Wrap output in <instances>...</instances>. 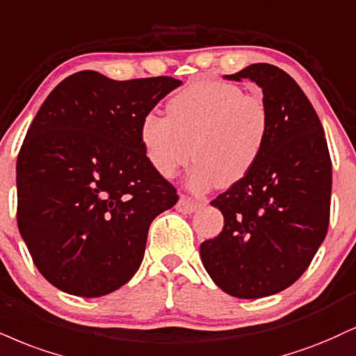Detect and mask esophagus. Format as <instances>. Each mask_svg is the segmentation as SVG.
Segmentation results:
<instances>
[{
  "label": "esophagus",
  "instance_id": "1",
  "mask_svg": "<svg viewBox=\"0 0 356 356\" xmlns=\"http://www.w3.org/2000/svg\"><path fill=\"white\" fill-rule=\"evenodd\" d=\"M197 207H199V204L194 202V200H191L189 197H186V195H182L181 199H179L177 205H175V209H177V211L182 212V213L195 212Z\"/></svg>",
  "mask_w": 356,
  "mask_h": 356
}]
</instances>
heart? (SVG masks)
<instances>
[{
  "mask_svg": "<svg viewBox=\"0 0 356 356\" xmlns=\"http://www.w3.org/2000/svg\"><path fill=\"white\" fill-rule=\"evenodd\" d=\"M270 129V109L262 96L202 79L175 94L167 115L145 114L139 137L145 159L162 177H172L194 154L189 186L200 192L247 177L267 147Z\"/></svg>",
  "mask_w": 356,
  "mask_h": 356,
  "instance_id": "1",
  "label": "heart"
}]
</instances>
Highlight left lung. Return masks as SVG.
<instances>
[{
  "label": "left lung",
  "instance_id": "left-lung-1",
  "mask_svg": "<svg viewBox=\"0 0 356 356\" xmlns=\"http://www.w3.org/2000/svg\"><path fill=\"white\" fill-rule=\"evenodd\" d=\"M224 78L262 88L272 129L252 172L211 202L224 229L200 243V259L225 293L262 298L297 282L322 245L332 161L314 106L284 70L257 63Z\"/></svg>",
  "mask_w": 356,
  "mask_h": 356
}]
</instances>
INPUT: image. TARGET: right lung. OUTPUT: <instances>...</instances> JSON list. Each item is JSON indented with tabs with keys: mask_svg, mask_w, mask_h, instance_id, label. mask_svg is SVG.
<instances>
[{
	"mask_svg": "<svg viewBox=\"0 0 356 356\" xmlns=\"http://www.w3.org/2000/svg\"><path fill=\"white\" fill-rule=\"evenodd\" d=\"M181 84L81 71L42 102L16 162L18 227L56 289L102 297L140 267L149 225L179 195L145 159L139 127Z\"/></svg>",
	"mask_w": 356,
	"mask_h": 356,
	"instance_id": "1",
	"label": "right lung"
}]
</instances>
